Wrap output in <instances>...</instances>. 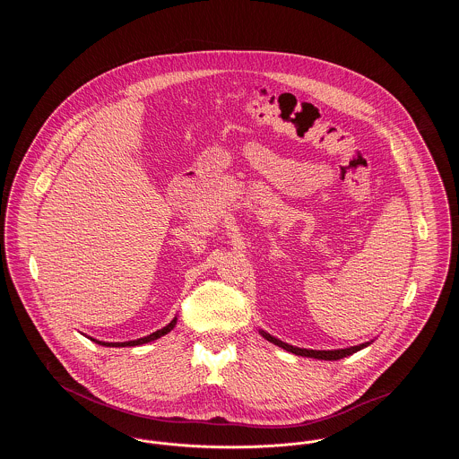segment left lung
I'll list each match as a JSON object with an SVG mask.
<instances>
[{
  "label": "left lung",
  "instance_id": "8db88e82",
  "mask_svg": "<svg viewBox=\"0 0 459 459\" xmlns=\"http://www.w3.org/2000/svg\"><path fill=\"white\" fill-rule=\"evenodd\" d=\"M262 333L266 341H270V342H273V344L284 348L286 351H291V353L300 355V357H311V359H322V360H339V359L348 357V355H351V353H355V351H359V350H362V348H366V346L369 344V342H364V344L350 346V348H344V350H306V348H297V346H291V344H288V342H282V341L272 337V335L266 333V332H262Z\"/></svg>",
  "mask_w": 459,
  "mask_h": 459
}]
</instances>
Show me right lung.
<instances>
[{"instance_id":"add662e5","label":"right lung","mask_w":459,"mask_h":459,"mask_svg":"<svg viewBox=\"0 0 459 459\" xmlns=\"http://www.w3.org/2000/svg\"><path fill=\"white\" fill-rule=\"evenodd\" d=\"M175 325H177V318H173L169 325H166V327L160 328V330H157V332H153V333H150V335H146V337L135 339V341H126V342H102V341H95V339H91V341H95V342H99V344H104V346H137V344H144V342H150V341H155V339L162 337L164 333H168L169 330H173Z\"/></svg>"}]
</instances>
